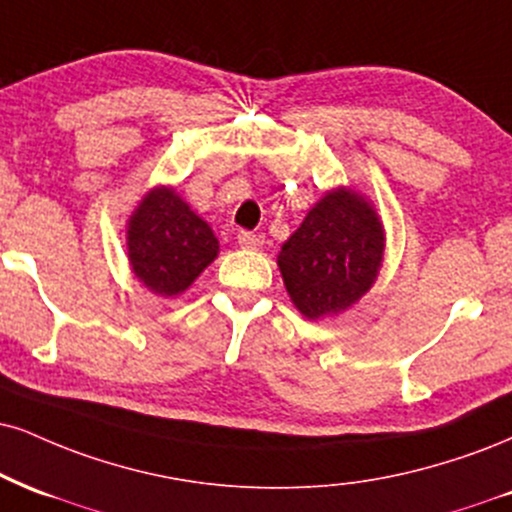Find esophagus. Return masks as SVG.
Segmentation results:
<instances>
[{"label":"esophagus","mask_w":512,"mask_h":512,"mask_svg":"<svg viewBox=\"0 0 512 512\" xmlns=\"http://www.w3.org/2000/svg\"><path fill=\"white\" fill-rule=\"evenodd\" d=\"M262 243H264V236H260V233H250V231H240L238 233V245H240V248L257 250V248H262Z\"/></svg>","instance_id":"esophagus-1"}]
</instances>
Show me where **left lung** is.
<instances>
[{"label": "left lung", "mask_w": 512, "mask_h": 512, "mask_svg": "<svg viewBox=\"0 0 512 512\" xmlns=\"http://www.w3.org/2000/svg\"><path fill=\"white\" fill-rule=\"evenodd\" d=\"M386 231L377 207L350 186H336L310 207L281 245L276 264L291 303L319 322L360 303L377 281Z\"/></svg>", "instance_id": "left-lung-1"}]
</instances>
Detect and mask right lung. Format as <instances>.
Segmentation results:
<instances>
[{
	"mask_svg": "<svg viewBox=\"0 0 512 512\" xmlns=\"http://www.w3.org/2000/svg\"><path fill=\"white\" fill-rule=\"evenodd\" d=\"M131 272L159 298H178L217 260L219 240L174 186L150 188L126 221Z\"/></svg>",
	"mask_w": 512,
	"mask_h": 512,
	"instance_id": "right-lung-1",
	"label": "right lung"
}]
</instances>
